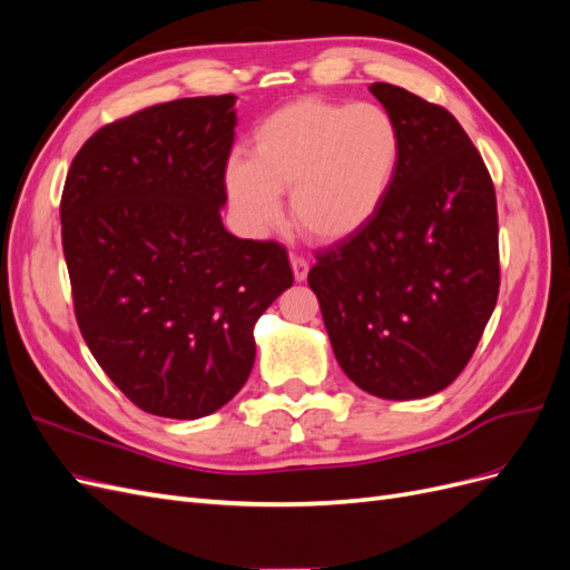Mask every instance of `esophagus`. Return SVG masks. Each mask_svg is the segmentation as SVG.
Wrapping results in <instances>:
<instances>
[{"mask_svg":"<svg viewBox=\"0 0 570 570\" xmlns=\"http://www.w3.org/2000/svg\"><path fill=\"white\" fill-rule=\"evenodd\" d=\"M289 264H292V273H295V281L297 283L306 281V275H308V262H306V258L292 254L289 256Z\"/></svg>","mask_w":570,"mask_h":570,"instance_id":"1","label":"esophagus"}]
</instances>
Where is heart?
<instances>
[{
    "instance_id": "heart-1",
    "label": "heart",
    "mask_w": 570,
    "mask_h": 570,
    "mask_svg": "<svg viewBox=\"0 0 570 570\" xmlns=\"http://www.w3.org/2000/svg\"><path fill=\"white\" fill-rule=\"evenodd\" d=\"M402 151L387 109L304 97L256 126L252 159L226 166V193L239 223L258 235L281 220V193L289 189L292 223L314 243L335 245L383 209Z\"/></svg>"
}]
</instances>
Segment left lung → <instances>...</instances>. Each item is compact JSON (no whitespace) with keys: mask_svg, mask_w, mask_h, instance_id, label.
Wrapping results in <instances>:
<instances>
[{"mask_svg":"<svg viewBox=\"0 0 570 570\" xmlns=\"http://www.w3.org/2000/svg\"><path fill=\"white\" fill-rule=\"evenodd\" d=\"M368 90L402 130L400 174L364 230L316 254L308 287L350 381L421 400L456 381L494 312L497 197L450 111L390 82Z\"/></svg>","mask_w":570,"mask_h":570,"instance_id":"8db88e82","label":"left lung"}]
</instances>
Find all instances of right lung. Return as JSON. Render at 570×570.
Segmentation results:
<instances>
[{"mask_svg": "<svg viewBox=\"0 0 570 570\" xmlns=\"http://www.w3.org/2000/svg\"><path fill=\"white\" fill-rule=\"evenodd\" d=\"M235 95L99 128L68 168L61 243L85 344L154 416H209L243 390L254 325L295 281L278 243L223 228Z\"/></svg>", "mask_w": 570, "mask_h": 570, "instance_id": "add662e5", "label": "right lung"}]
</instances>
